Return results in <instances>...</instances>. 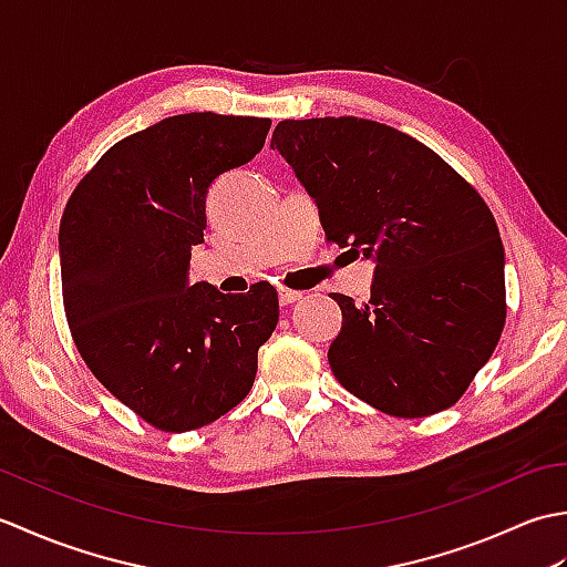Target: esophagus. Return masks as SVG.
Segmentation results:
<instances>
[{"mask_svg": "<svg viewBox=\"0 0 567 567\" xmlns=\"http://www.w3.org/2000/svg\"><path fill=\"white\" fill-rule=\"evenodd\" d=\"M277 297H280V305L282 307H290V305L299 302V299H302L305 295L302 292H295V290H287V287H280V290H277Z\"/></svg>", "mask_w": 567, "mask_h": 567, "instance_id": "1", "label": "esophagus"}]
</instances>
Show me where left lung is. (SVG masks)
Masks as SVG:
<instances>
[{
    "mask_svg": "<svg viewBox=\"0 0 567 567\" xmlns=\"http://www.w3.org/2000/svg\"><path fill=\"white\" fill-rule=\"evenodd\" d=\"M280 151L323 234L375 262L365 305L329 348L336 380L384 414L453 406L502 336L504 248L483 197L424 143L358 116L285 118Z\"/></svg>",
    "mask_w": 567,
    "mask_h": 567,
    "instance_id": "left-lung-1",
    "label": "left lung"
}]
</instances>
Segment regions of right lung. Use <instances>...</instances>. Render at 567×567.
<instances>
[{
	"label": "right lung",
	"mask_w": 567,
	"mask_h": 567,
	"mask_svg": "<svg viewBox=\"0 0 567 567\" xmlns=\"http://www.w3.org/2000/svg\"><path fill=\"white\" fill-rule=\"evenodd\" d=\"M268 131L258 116H167L114 143L63 212L72 341L92 375L161 431L207 426L244 402L280 319L270 282L244 295L189 285L212 183L256 158Z\"/></svg>",
	"instance_id": "right-lung-1"
}]
</instances>
